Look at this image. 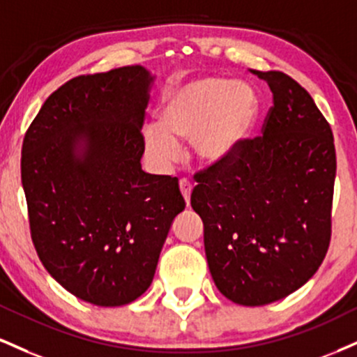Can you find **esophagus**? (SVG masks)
Returning a JSON list of instances; mask_svg holds the SVG:
<instances>
[{
	"mask_svg": "<svg viewBox=\"0 0 357 357\" xmlns=\"http://www.w3.org/2000/svg\"><path fill=\"white\" fill-rule=\"evenodd\" d=\"M179 190H181V195L186 201V204L190 206V199H191V191H192V184L188 181V179H181L179 181Z\"/></svg>",
	"mask_w": 357,
	"mask_h": 357,
	"instance_id": "34e87169",
	"label": "esophagus"
}]
</instances>
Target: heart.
Here are the masks:
<instances>
[{"instance_id":"1","label":"heart","mask_w":357,"mask_h":357,"mask_svg":"<svg viewBox=\"0 0 357 357\" xmlns=\"http://www.w3.org/2000/svg\"><path fill=\"white\" fill-rule=\"evenodd\" d=\"M259 101L244 83L206 76L176 86L162 101L160 123L144 126L146 153L160 166L179 156L176 139H191V153L203 167H220L238 154L255 126Z\"/></svg>"}]
</instances>
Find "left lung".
Masks as SVG:
<instances>
[{
	"instance_id": "1",
	"label": "left lung",
	"mask_w": 357,
	"mask_h": 357,
	"mask_svg": "<svg viewBox=\"0 0 357 357\" xmlns=\"http://www.w3.org/2000/svg\"><path fill=\"white\" fill-rule=\"evenodd\" d=\"M252 73L273 91L263 136L197 173L191 206L218 289L241 306H264L306 284L328 252L336 149L301 84L281 71Z\"/></svg>"
}]
</instances>
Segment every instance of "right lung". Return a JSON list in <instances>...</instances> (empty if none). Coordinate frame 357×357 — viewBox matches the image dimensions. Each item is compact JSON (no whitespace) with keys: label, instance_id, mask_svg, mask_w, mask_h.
Here are the masks:
<instances>
[{"label":"right lung","instance_id":"right-lung-1","mask_svg":"<svg viewBox=\"0 0 357 357\" xmlns=\"http://www.w3.org/2000/svg\"><path fill=\"white\" fill-rule=\"evenodd\" d=\"M153 76L123 66L73 78L28 128L21 183L43 266L76 298L130 304L151 286L184 203L178 178L141 169Z\"/></svg>","mask_w":357,"mask_h":357}]
</instances>
